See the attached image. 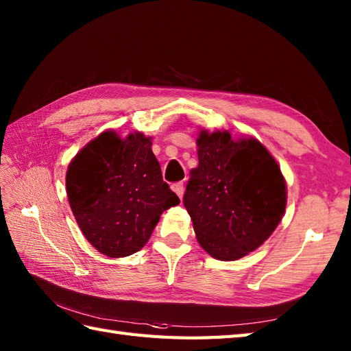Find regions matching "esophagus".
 <instances>
[{
	"label": "esophagus",
	"instance_id": "obj_1",
	"mask_svg": "<svg viewBox=\"0 0 351 351\" xmlns=\"http://www.w3.org/2000/svg\"><path fill=\"white\" fill-rule=\"evenodd\" d=\"M171 190H173V191L176 193L178 197L182 199V196H184V184H182V182H178V184L171 185Z\"/></svg>",
	"mask_w": 351,
	"mask_h": 351
}]
</instances>
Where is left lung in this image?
<instances>
[{"instance_id":"1","label":"left lung","mask_w":351,"mask_h":351,"mask_svg":"<svg viewBox=\"0 0 351 351\" xmlns=\"http://www.w3.org/2000/svg\"><path fill=\"white\" fill-rule=\"evenodd\" d=\"M199 166L191 170L184 206L196 238L219 261L256 250L278 228L287 208V182L278 161L255 137L200 130Z\"/></svg>"}]
</instances>
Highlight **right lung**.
Listing matches in <instances>:
<instances>
[{
	"mask_svg": "<svg viewBox=\"0 0 351 351\" xmlns=\"http://www.w3.org/2000/svg\"><path fill=\"white\" fill-rule=\"evenodd\" d=\"M66 193L81 232L108 258H123L149 241L162 211L180 204L162 181L152 137L101 132L71 160Z\"/></svg>",
	"mask_w": 351,
	"mask_h": 351,
	"instance_id": "right-lung-1",
	"label": "right lung"
}]
</instances>
